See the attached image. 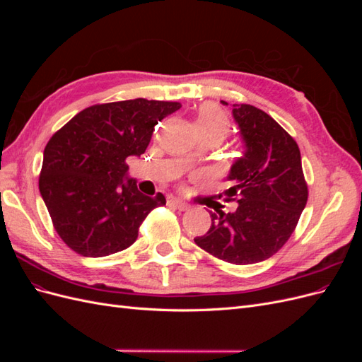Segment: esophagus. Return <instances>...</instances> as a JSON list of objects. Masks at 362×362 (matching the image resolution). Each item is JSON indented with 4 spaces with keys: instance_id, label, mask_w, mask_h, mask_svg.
I'll use <instances>...</instances> for the list:
<instances>
[{
    "instance_id": "34e87169",
    "label": "esophagus",
    "mask_w": 362,
    "mask_h": 362,
    "mask_svg": "<svg viewBox=\"0 0 362 362\" xmlns=\"http://www.w3.org/2000/svg\"><path fill=\"white\" fill-rule=\"evenodd\" d=\"M168 205L172 206V208H177V210H180V211L189 210V205L185 204V202H182V201H180V199H177V198H169L168 199Z\"/></svg>"
}]
</instances>
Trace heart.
<instances>
[{"label": "heart", "instance_id": "b5f03b06", "mask_svg": "<svg viewBox=\"0 0 362 362\" xmlns=\"http://www.w3.org/2000/svg\"><path fill=\"white\" fill-rule=\"evenodd\" d=\"M196 129L199 137H213L221 144L229 133V119L222 108L214 104H205L196 117Z\"/></svg>", "mask_w": 362, "mask_h": 362}]
</instances>
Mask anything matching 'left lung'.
<instances>
[{"label":"left lung","mask_w":362,"mask_h":362,"mask_svg":"<svg viewBox=\"0 0 362 362\" xmlns=\"http://www.w3.org/2000/svg\"><path fill=\"white\" fill-rule=\"evenodd\" d=\"M233 107L245 152L229 170L231 187L218 198L238 205L233 213L211 211L210 229L194 243L218 259L246 266L287 243L308 201V185L299 146L287 131L254 105Z\"/></svg>","instance_id":"1"}]
</instances>
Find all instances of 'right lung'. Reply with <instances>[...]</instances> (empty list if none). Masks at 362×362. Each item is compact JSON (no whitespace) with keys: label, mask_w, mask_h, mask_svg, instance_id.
<instances>
[{"label":"right lung","mask_w":362,"mask_h":362,"mask_svg":"<svg viewBox=\"0 0 362 362\" xmlns=\"http://www.w3.org/2000/svg\"><path fill=\"white\" fill-rule=\"evenodd\" d=\"M180 108L145 98L96 104L49 139L39 190L57 234L76 254L98 258L129 247L146 216L166 205L161 193L139 192L127 158L144 154L158 120Z\"/></svg>","instance_id":"obj_1"}]
</instances>
